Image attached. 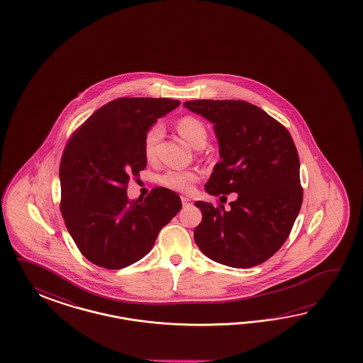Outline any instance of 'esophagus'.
<instances>
[{"label": "esophagus", "mask_w": 363, "mask_h": 363, "mask_svg": "<svg viewBox=\"0 0 363 363\" xmlns=\"http://www.w3.org/2000/svg\"><path fill=\"white\" fill-rule=\"evenodd\" d=\"M181 201H182V205H184V206L191 205V199L189 197H181Z\"/></svg>", "instance_id": "1"}]
</instances>
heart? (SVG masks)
I'll return each mask as SVG.
<instances>
[{"label":"heart","mask_w":363,"mask_h":363,"mask_svg":"<svg viewBox=\"0 0 363 363\" xmlns=\"http://www.w3.org/2000/svg\"><path fill=\"white\" fill-rule=\"evenodd\" d=\"M177 130L181 137L193 147H199L206 143L208 133L203 123L194 117H184L177 123ZM162 134V128L160 125H153L143 138V154L146 160L152 161L155 155V147ZM198 176L193 170H166L160 176V184L162 186L178 191V193H190L197 182Z\"/></svg>","instance_id":"b5f03b06"}]
</instances>
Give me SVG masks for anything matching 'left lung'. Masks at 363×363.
Listing matches in <instances>:
<instances>
[{
  "instance_id": "1",
  "label": "left lung",
  "mask_w": 363,
  "mask_h": 363,
  "mask_svg": "<svg viewBox=\"0 0 363 363\" xmlns=\"http://www.w3.org/2000/svg\"><path fill=\"white\" fill-rule=\"evenodd\" d=\"M184 106L211 122L218 140L220 161L206 191L216 197L237 193L229 209L194 203L202 213L194 241L218 264H261L285 243L302 205L294 141L285 126L246 101L197 99Z\"/></svg>"
}]
</instances>
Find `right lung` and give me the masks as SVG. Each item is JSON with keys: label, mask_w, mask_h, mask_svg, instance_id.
Listing matches in <instances>:
<instances>
[{"label": "right lung", "mask_w": 363, "mask_h": 363, "mask_svg": "<svg viewBox=\"0 0 363 363\" xmlns=\"http://www.w3.org/2000/svg\"><path fill=\"white\" fill-rule=\"evenodd\" d=\"M169 99H117L73 133L60 165L61 213L79 252L91 264L117 270L140 261L160 230L182 208L181 198L154 187L129 201L130 178L146 167L145 134L179 106Z\"/></svg>", "instance_id": "right-lung-1"}]
</instances>
